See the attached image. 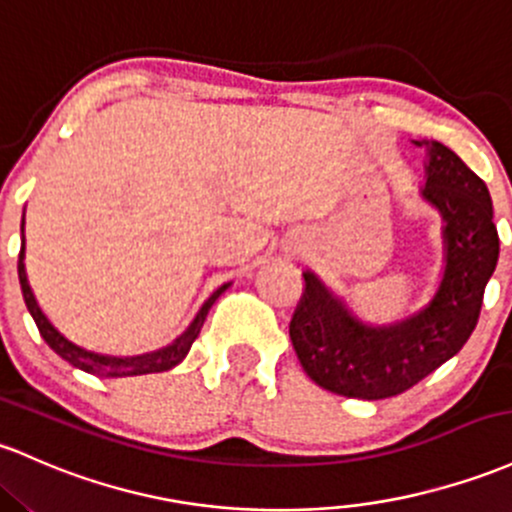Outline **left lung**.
<instances>
[{"label":"left lung","mask_w":512,"mask_h":512,"mask_svg":"<svg viewBox=\"0 0 512 512\" xmlns=\"http://www.w3.org/2000/svg\"><path fill=\"white\" fill-rule=\"evenodd\" d=\"M413 143L428 150L420 196L442 216L445 265L428 306L393 323L369 325L318 274L303 272L306 289L289 335L303 372L338 396L364 401L398 396L457 355L474 333L496 269L501 245L484 179L447 145Z\"/></svg>","instance_id":"1"}]
</instances>
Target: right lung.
Returning <instances> with one entry per match:
<instances>
[{
	"mask_svg": "<svg viewBox=\"0 0 512 512\" xmlns=\"http://www.w3.org/2000/svg\"><path fill=\"white\" fill-rule=\"evenodd\" d=\"M24 216H26V213H24ZM24 223L26 221H21V243H24V245H21V252H19V282H21V294H24L28 313H31L33 320H36L38 333H41V338L48 342L50 350H53L55 355L63 357L65 362H70L72 367L82 369V372H87V374L106 376V379H123V376L157 374V372H167V369L177 367V364L189 355L194 340L199 338L201 325H204L206 316H209V308L213 306V303H216L218 296H221L223 291H226L230 286V284H223L221 289L213 291V294L209 296V301H206L204 306H201V311L196 313L192 325H189V328L184 330V333L179 335L177 340L170 342V345L160 347V350L145 352V355H136V357H114V355H101V352L84 350V347L75 345L72 340H67L65 335L60 333V330L55 328L53 323H50V320L46 318V313H43L41 306H38V301H36V296H33L31 286H28L26 265H24V257H26L24 255V252H26Z\"/></svg>",
	"mask_w": 512,
	"mask_h": 512,
	"instance_id": "obj_1",
	"label": "right lung"
}]
</instances>
